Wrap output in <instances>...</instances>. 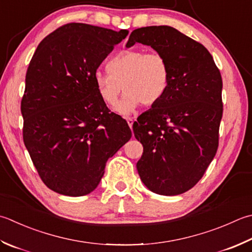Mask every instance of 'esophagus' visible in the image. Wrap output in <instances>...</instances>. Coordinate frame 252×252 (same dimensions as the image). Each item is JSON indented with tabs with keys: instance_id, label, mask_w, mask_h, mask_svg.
<instances>
[{
	"instance_id": "esophagus-1",
	"label": "esophagus",
	"mask_w": 252,
	"mask_h": 252,
	"mask_svg": "<svg viewBox=\"0 0 252 252\" xmlns=\"http://www.w3.org/2000/svg\"><path fill=\"white\" fill-rule=\"evenodd\" d=\"M126 121H127V125H129V126L132 129L133 123H134V119H133V118H131V117H127L126 118Z\"/></svg>"
}]
</instances>
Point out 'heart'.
Wrapping results in <instances>:
<instances>
[{
  "instance_id": "heart-1",
  "label": "heart",
  "mask_w": 252,
  "mask_h": 252,
  "mask_svg": "<svg viewBox=\"0 0 252 252\" xmlns=\"http://www.w3.org/2000/svg\"><path fill=\"white\" fill-rule=\"evenodd\" d=\"M169 70L160 53L144 50H122L108 62V71L98 70L95 82L101 98L113 106L120 94L126 91L116 110L120 115H130L140 103H156L168 86Z\"/></svg>"
}]
</instances>
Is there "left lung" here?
<instances>
[{
    "mask_svg": "<svg viewBox=\"0 0 252 252\" xmlns=\"http://www.w3.org/2000/svg\"><path fill=\"white\" fill-rule=\"evenodd\" d=\"M136 42L160 53L169 70L164 96L133 123L143 145L136 168L154 193L181 194L198 184L218 151L223 81L208 49L174 27L137 28L126 47Z\"/></svg>",
    "mask_w": 252,
    "mask_h": 252,
    "instance_id": "obj_1",
    "label": "left lung"
}]
</instances>
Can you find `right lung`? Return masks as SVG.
Instances as JSON below:
<instances>
[{
	"instance_id": "1",
	"label": "right lung",
	"mask_w": 252,
	"mask_h": 252,
	"mask_svg": "<svg viewBox=\"0 0 252 252\" xmlns=\"http://www.w3.org/2000/svg\"><path fill=\"white\" fill-rule=\"evenodd\" d=\"M129 31L70 23L39 43L26 73L23 139L43 184L82 196L97 188L106 162L131 139L126 121L100 96L95 73Z\"/></svg>"
}]
</instances>
